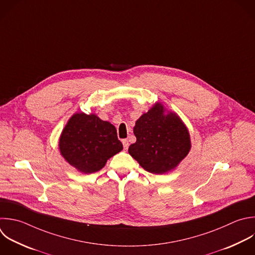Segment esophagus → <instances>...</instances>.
<instances>
[{"label": "esophagus", "instance_id": "esophagus-1", "mask_svg": "<svg viewBox=\"0 0 255 255\" xmlns=\"http://www.w3.org/2000/svg\"><path fill=\"white\" fill-rule=\"evenodd\" d=\"M123 145H124V149L127 150L128 148V146H129L128 140V139H123Z\"/></svg>", "mask_w": 255, "mask_h": 255}]
</instances>
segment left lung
Listing matches in <instances>:
<instances>
[{
    "label": "left lung",
    "mask_w": 255,
    "mask_h": 255,
    "mask_svg": "<svg viewBox=\"0 0 255 255\" xmlns=\"http://www.w3.org/2000/svg\"><path fill=\"white\" fill-rule=\"evenodd\" d=\"M158 103L135 123L133 133L136 141L129 145V154L151 173L173 169L190 149L189 133L174 113L164 116Z\"/></svg>",
    "instance_id": "left-lung-1"
}]
</instances>
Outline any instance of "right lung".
<instances>
[{
    "label": "right lung",
    "mask_w": 255,
    "mask_h": 255,
    "mask_svg": "<svg viewBox=\"0 0 255 255\" xmlns=\"http://www.w3.org/2000/svg\"><path fill=\"white\" fill-rule=\"evenodd\" d=\"M59 145L65 159L84 173L102 169L110 157L123 149L112 124L82 113L70 119Z\"/></svg>",
    "instance_id": "obj_1"
}]
</instances>
